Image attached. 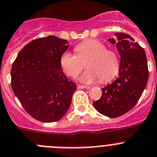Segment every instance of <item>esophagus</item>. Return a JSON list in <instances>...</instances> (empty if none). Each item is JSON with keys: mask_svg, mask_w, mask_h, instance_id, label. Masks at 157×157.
Listing matches in <instances>:
<instances>
[{"mask_svg": "<svg viewBox=\"0 0 157 157\" xmlns=\"http://www.w3.org/2000/svg\"><path fill=\"white\" fill-rule=\"evenodd\" d=\"M90 87H88V86L80 85V84H78V85H77V88H78V89H84V88L90 89Z\"/></svg>", "mask_w": 157, "mask_h": 157, "instance_id": "34e87169", "label": "esophagus"}]
</instances>
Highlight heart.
Wrapping results in <instances>:
<instances>
[{
	"label": "heart",
	"mask_w": 157,
	"mask_h": 157,
	"mask_svg": "<svg viewBox=\"0 0 157 157\" xmlns=\"http://www.w3.org/2000/svg\"><path fill=\"white\" fill-rule=\"evenodd\" d=\"M76 55L65 52L60 57V65L67 75L75 77L83 68L86 62L87 70L79 77L83 83H92L101 79L107 83L112 80L119 70V59L115 51L108 49L99 40L87 39L74 47Z\"/></svg>",
	"instance_id": "heart-1"
}]
</instances>
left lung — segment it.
<instances>
[{
	"mask_svg": "<svg viewBox=\"0 0 157 157\" xmlns=\"http://www.w3.org/2000/svg\"><path fill=\"white\" fill-rule=\"evenodd\" d=\"M108 41L116 45L120 55L118 77L102 88V95L94 102L95 109L105 116L117 118L127 113L140 98L149 78L146 53L138 42L125 33H115Z\"/></svg>",
	"mask_w": 157,
	"mask_h": 157,
	"instance_id": "8db88e82",
	"label": "left lung"
}]
</instances>
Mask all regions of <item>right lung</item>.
Masks as SVG:
<instances>
[{"instance_id":"obj_1","label":"right lung","mask_w":157,"mask_h":157,"mask_svg":"<svg viewBox=\"0 0 157 157\" xmlns=\"http://www.w3.org/2000/svg\"><path fill=\"white\" fill-rule=\"evenodd\" d=\"M68 41L49 36L35 39L19 52L12 64L11 87L25 110L42 122L61 119L77 90L62 70L60 57Z\"/></svg>"}]
</instances>
